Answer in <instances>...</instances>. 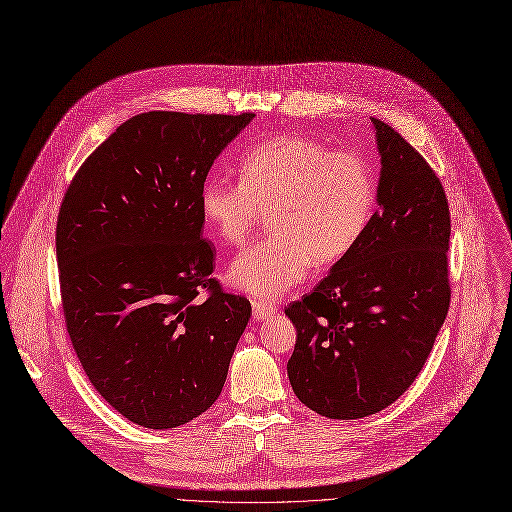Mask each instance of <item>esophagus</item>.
Instances as JSON below:
<instances>
[{
    "label": "esophagus",
    "mask_w": 512,
    "mask_h": 512,
    "mask_svg": "<svg viewBox=\"0 0 512 512\" xmlns=\"http://www.w3.org/2000/svg\"><path fill=\"white\" fill-rule=\"evenodd\" d=\"M274 311H277V307H272V305H268V303H264V301H254V303H252V316H254L256 322L268 320Z\"/></svg>",
    "instance_id": "obj_1"
}]
</instances>
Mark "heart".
Returning a JSON list of instances; mask_svg holds the SVG:
<instances>
[{"instance_id":"b5f03b06","label":"heart","mask_w":512,"mask_h":512,"mask_svg":"<svg viewBox=\"0 0 512 512\" xmlns=\"http://www.w3.org/2000/svg\"><path fill=\"white\" fill-rule=\"evenodd\" d=\"M240 182L209 176L201 213L217 238L240 246L270 211V235L227 268V283L274 301L311 268L330 266L355 250L375 215L377 180L361 153L334 151L305 135H279L250 147Z\"/></svg>"}]
</instances>
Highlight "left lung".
<instances>
[{
  "label": "left lung",
  "mask_w": 512,
  "mask_h": 512,
  "mask_svg": "<svg viewBox=\"0 0 512 512\" xmlns=\"http://www.w3.org/2000/svg\"><path fill=\"white\" fill-rule=\"evenodd\" d=\"M377 211L350 254L285 313L297 330L287 373L309 410L371 416L422 371L449 311L451 217L441 180L387 123L371 119Z\"/></svg>",
  "instance_id": "1"
}]
</instances>
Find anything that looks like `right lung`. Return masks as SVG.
Segmentation results:
<instances>
[{
    "label": "right lung",
    "mask_w": 512,
    "mask_h": 512,
    "mask_svg": "<svg viewBox=\"0 0 512 512\" xmlns=\"http://www.w3.org/2000/svg\"><path fill=\"white\" fill-rule=\"evenodd\" d=\"M252 119L137 114L65 192L57 264L67 332L96 391L139 426L168 430L209 410L252 316L246 297L211 277L201 213L213 162Z\"/></svg>",
    "instance_id": "obj_1"
}]
</instances>
